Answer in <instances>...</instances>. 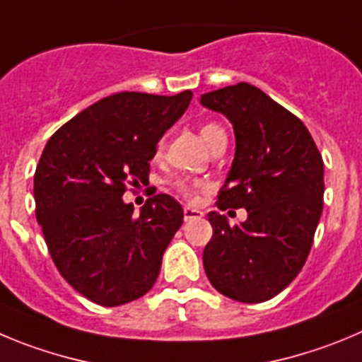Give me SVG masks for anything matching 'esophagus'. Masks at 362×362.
Returning <instances> with one entry per match:
<instances>
[{
    "instance_id": "34e87169",
    "label": "esophagus",
    "mask_w": 362,
    "mask_h": 362,
    "mask_svg": "<svg viewBox=\"0 0 362 362\" xmlns=\"http://www.w3.org/2000/svg\"><path fill=\"white\" fill-rule=\"evenodd\" d=\"M183 214H185V221H192V218H201L204 215L201 210H195V208H190V206L185 208Z\"/></svg>"
}]
</instances>
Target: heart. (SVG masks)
I'll return each instance as SVG.
<instances>
[{"label": "heart", "instance_id": "b5f03b06", "mask_svg": "<svg viewBox=\"0 0 362 362\" xmlns=\"http://www.w3.org/2000/svg\"><path fill=\"white\" fill-rule=\"evenodd\" d=\"M199 132H201V136H203V140L206 141L208 145L211 147V144H214L217 138H221V136H226L224 134V129L221 127L218 124H214V122H208V124H203L201 125V129H199ZM161 148V144H159L158 151ZM172 187H174V190L177 192L181 197L188 199V201H192V199L197 197V194L201 190H204L206 188V183L204 181H201V179H187V177H179L175 179L174 183H172Z\"/></svg>", "mask_w": 362, "mask_h": 362}]
</instances>
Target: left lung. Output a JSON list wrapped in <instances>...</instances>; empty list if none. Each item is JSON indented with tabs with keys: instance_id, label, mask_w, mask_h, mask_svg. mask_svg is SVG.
<instances>
[{
	"instance_id": "obj_1",
	"label": "left lung",
	"mask_w": 362,
	"mask_h": 362,
	"mask_svg": "<svg viewBox=\"0 0 362 362\" xmlns=\"http://www.w3.org/2000/svg\"><path fill=\"white\" fill-rule=\"evenodd\" d=\"M201 104L226 115L237 138L215 204L247 210L238 226L208 214L214 235L204 271L224 296L262 303L281 293L309 257L323 210V159L303 122L247 82L204 93Z\"/></svg>"
}]
</instances>
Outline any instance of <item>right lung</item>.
Wrapping results in <instances>:
<instances>
[{
	"instance_id": "add662e5",
	"label": "right lung",
	"mask_w": 362,
	"mask_h": 362,
	"mask_svg": "<svg viewBox=\"0 0 362 362\" xmlns=\"http://www.w3.org/2000/svg\"><path fill=\"white\" fill-rule=\"evenodd\" d=\"M192 91L172 97L124 91L73 116L52 136L34 177L35 215L59 273L102 307L152 289L183 208L152 195L141 214L122 195L148 181L156 145L187 111Z\"/></svg>"
}]
</instances>
